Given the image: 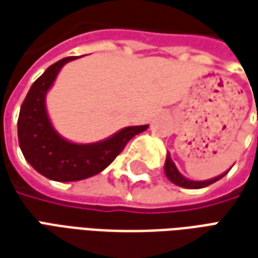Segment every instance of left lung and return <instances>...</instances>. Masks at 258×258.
I'll return each instance as SVG.
<instances>
[{"label": "left lung", "instance_id": "obj_1", "mask_svg": "<svg viewBox=\"0 0 258 258\" xmlns=\"http://www.w3.org/2000/svg\"><path fill=\"white\" fill-rule=\"evenodd\" d=\"M228 171H229V170H228ZM164 173H166L167 178L170 179L173 184L178 185V186H182V188H188V189H200V188L209 186V185L214 184V182L218 181V179H221L222 177L227 174V173H224L221 174V175L216 177V178L207 179V181H190V179L185 178L184 175L177 170L175 164H174V162L171 160V157H170L168 153H167V157H166V164H164Z\"/></svg>", "mask_w": 258, "mask_h": 258}]
</instances>
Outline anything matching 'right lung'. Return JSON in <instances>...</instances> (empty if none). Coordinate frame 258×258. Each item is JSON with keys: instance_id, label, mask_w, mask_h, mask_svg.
Wrapping results in <instances>:
<instances>
[{"instance_id": "add662e5", "label": "right lung", "mask_w": 258, "mask_h": 258, "mask_svg": "<svg viewBox=\"0 0 258 258\" xmlns=\"http://www.w3.org/2000/svg\"><path fill=\"white\" fill-rule=\"evenodd\" d=\"M74 59L77 58L60 59L33 83L18 118V138L25 159L41 175L59 182L80 181L101 173L133 137L149 127H125L110 138L95 144H73L62 138L49 121L45 96L63 64Z\"/></svg>"}]
</instances>
